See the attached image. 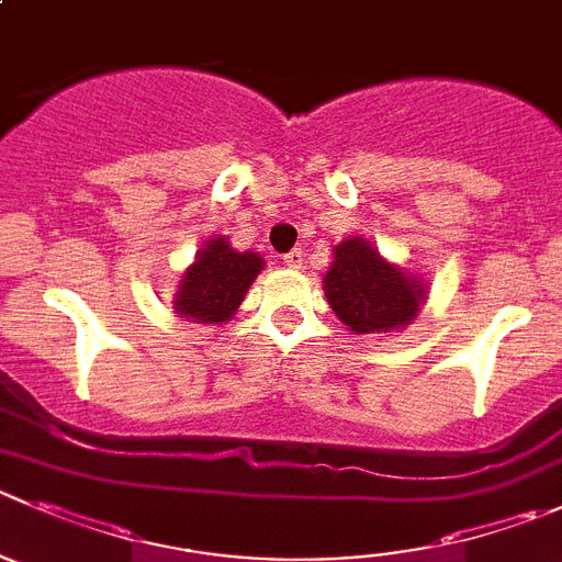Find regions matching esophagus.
I'll return each mask as SVG.
<instances>
[{"label": "esophagus", "instance_id": "obj_1", "mask_svg": "<svg viewBox=\"0 0 562 562\" xmlns=\"http://www.w3.org/2000/svg\"><path fill=\"white\" fill-rule=\"evenodd\" d=\"M303 259H306V254H303L301 247H292L290 254L284 256V265H286V267H292V270H297V267L303 265Z\"/></svg>", "mask_w": 562, "mask_h": 562}]
</instances>
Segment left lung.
I'll list each match as a JSON object with an SVG mask.
<instances>
[{
    "instance_id": "obj_1",
    "label": "left lung",
    "mask_w": 562,
    "mask_h": 562,
    "mask_svg": "<svg viewBox=\"0 0 562 562\" xmlns=\"http://www.w3.org/2000/svg\"><path fill=\"white\" fill-rule=\"evenodd\" d=\"M326 297L334 315L351 331L382 334L409 326L426 290L418 278L387 265L368 241L351 236L334 250Z\"/></svg>"
}]
</instances>
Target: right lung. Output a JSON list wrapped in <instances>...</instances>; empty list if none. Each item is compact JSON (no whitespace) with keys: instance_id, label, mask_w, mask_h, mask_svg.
<instances>
[{"instance_id":"1","label":"right lung","mask_w":562,"mask_h":562,"mask_svg":"<svg viewBox=\"0 0 562 562\" xmlns=\"http://www.w3.org/2000/svg\"><path fill=\"white\" fill-rule=\"evenodd\" d=\"M261 267H265L261 256L236 254L228 239L214 236L180 281L175 297L178 315L200 323H225L234 317Z\"/></svg>"}]
</instances>
